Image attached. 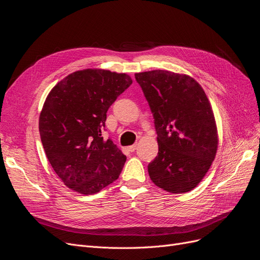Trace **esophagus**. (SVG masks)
<instances>
[{
    "label": "esophagus",
    "mask_w": 260,
    "mask_h": 260,
    "mask_svg": "<svg viewBox=\"0 0 260 260\" xmlns=\"http://www.w3.org/2000/svg\"><path fill=\"white\" fill-rule=\"evenodd\" d=\"M137 147H138V145H137V144H133V145H131V146H128V151H130V152H135L136 149H137Z\"/></svg>",
    "instance_id": "1"
}]
</instances>
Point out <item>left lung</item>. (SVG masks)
Masks as SVG:
<instances>
[{
  "label": "left lung",
  "instance_id": "left-lung-1",
  "mask_svg": "<svg viewBox=\"0 0 260 260\" xmlns=\"http://www.w3.org/2000/svg\"><path fill=\"white\" fill-rule=\"evenodd\" d=\"M151 107L158 155L148 175L162 190H193L205 177L218 148L214 112L201 84L192 77L168 70L136 74Z\"/></svg>",
  "mask_w": 260,
  "mask_h": 260
}]
</instances>
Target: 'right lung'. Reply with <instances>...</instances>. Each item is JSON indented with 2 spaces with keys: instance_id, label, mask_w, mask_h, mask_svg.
<instances>
[{
  "instance_id": "add662e5",
  "label": "right lung",
  "mask_w": 260,
  "mask_h": 260,
  "mask_svg": "<svg viewBox=\"0 0 260 260\" xmlns=\"http://www.w3.org/2000/svg\"><path fill=\"white\" fill-rule=\"evenodd\" d=\"M131 83L127 74L89 68L68 75L46 96L39 118L41 142L70 190L95 194L119 177L127 157L102 130L108 108Z\"/></svg>"
}]
</instances>
